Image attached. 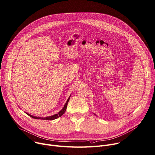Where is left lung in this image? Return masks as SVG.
Wrapping results in <instances>:
<instances>
[{
    "mask_svg": "<svg viewBox=\"0 0 155 155\" xmlns=\"http://www.w3.org/2000/svg\"><path fill=\"white\" fill-rule=\"evenodd\" d=\"M95 114V116H97V115H96V114Z\"/></svg>",
    "mask_w": 155,
    "mask_h": 155,
    "instance_id": "8db88e82",
    "label": "left lung"
}]
</instances>
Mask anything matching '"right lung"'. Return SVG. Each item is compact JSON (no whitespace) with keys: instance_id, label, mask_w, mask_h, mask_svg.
Instances as JSON below:
<instances>
[{"instance_id":"obj_1","label":"right lung","mask_w":155,"mask_h":155,"mask_svg":"<svg viewBox=\"0 0 155 155\" xmlns=\"http://www.w3.org/2000/svg\"><path fill=\"white\" fill-rule=\"evenodd\" d=\"M70 97H71V95H70V97H69V98H68V100H67V101H66V102L65 105H64L63 108L57 114H54V115H52V116H47V117H38V116H35L31 115V114H29V113H26V112H25V113H26L28 116H29L30 117H32V118H34V119H44V120H54V119H57L58 117L61 116L64 113V112L66 111V108H67V105H68V101H69V100H70Z\"/></svg>"}]
</instances>
